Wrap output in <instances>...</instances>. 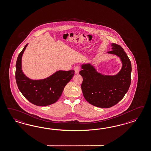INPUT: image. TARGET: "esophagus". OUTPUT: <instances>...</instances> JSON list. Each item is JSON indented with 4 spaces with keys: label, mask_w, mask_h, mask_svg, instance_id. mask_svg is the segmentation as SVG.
Returning a JSON list of instances; mask_svg holds the SVG:
<instances>
[{
    "label": "esophagus",
    "mask_w": 151,
    "mask_h": 151,
    "mask_svg": "<svg viewBox=\"0 0 151 151\" xmlns=\"http://www.w3.org/2000/svg\"><path fill=\"white\" fill-rule=\"evenodd\" d=\"M80 69V66H76L74 68V70H75L76 74H78L79 73Z\"/></svg>",
    "instance_id": "1"
}]
</instances>
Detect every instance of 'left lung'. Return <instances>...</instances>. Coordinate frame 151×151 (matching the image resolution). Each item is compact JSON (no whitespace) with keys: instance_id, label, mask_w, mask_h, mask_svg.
<instances>
[{"instance_id":"1","label":"left lung","mask_w":151,"mask_h":151,"mask_svg":"<svg viewBox=\"0 0 151 151\" xmlns=\"http://www.w3.org/2000/svg\"><path fill=\"white\" fill-rule=\"evenodd\" d=\"M112 51L107 53L118 57L121 69L114 75L99 73L90 63L82 64L80 74L83 77L81 89L85 99L95 106L109 108L117 104L128 92L131 83L132 64L123 48L111 44Z\"/></svg>"}]
</instances>
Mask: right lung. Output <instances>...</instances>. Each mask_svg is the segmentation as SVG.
<instances>
[{
  "label": "right lung",
  "mask_w": 151,
  "mask_h": 151,
  "mask_svg": "<svg viewBox=\"0 0 151 151\" xmlns=\"http://www.w3.org/2000/svg\"><path fill=\"white\" fill-rule=\"evenodd\" d=\"M28 45L19 54L16 61V83L19 91L29 102L39 106H48L59 99L65 86L74 76L75 71L58 70L44 79H30L22 69V55Z\"/></svg>",
  "instance_id": "obj_1"
}]
</instances>
